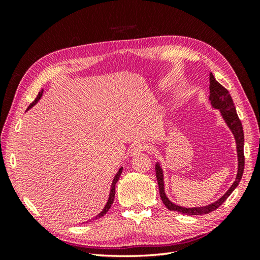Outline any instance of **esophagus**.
Segmentation results:
<instances>
[{
  "label": "esophagus",
  "mask_w": 260,
  "mask_h": 260,
  "mask_svg": "<svg viewBox=\"0 0 260 260\" xmlns=\"http://www.w3.org/2000/svg\"><path fill=\"white\" fill-rule=\"evenodd\" d=\"M145 150H146L145 144H143V143H134V144H132V146L129 148V154H131V156H134Z\"/></svg>",
  "instance_id": "1"
}]
</instances>
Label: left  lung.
I'll return each mask as SVG.
<instances>
[{"label":"left lung","mask_w":260,"mask_h":260,"mask_svg":"<svg viewBox=\"0 0 260 260\" xmlns=\"http://www.w3.org/2000/svg\"><path fill=\"white\" fill-rule=\"evenodd\" d=\"M210 96L209 101L211 103V106L215 109H219L220 114H221L222 118L224 119L225 124L233 132L235 136L236 145H237V155H238V172H237L236 180L229 187V190L224 193V194L218 199L217 201L213 203H210L208 206L203 207H194V208H185L182 206H178V204L173 203L172 201L169 200V198L165 194L164 191V175H163V170L161 168V164L158 162L155 164V172H156V180L159 189V197H161L163 203L165 204L171 211H176L183 214H189V215H198V214H207L214 211L215 209H218L221 204L227 200V198L233 193V191L238 186L239 182L242 178V173H244V168H245V155H244V143H245V136H244V129H242L241 121L237 115L235 104L233 102V98H231L229 91L225 89V88L220 85L219 82L215 80L214 76L210 74Z\"/></svg>","instance_id":"left-lung-1"}]
</instances>
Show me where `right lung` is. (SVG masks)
I'll return each instance as SVG.
<instances>
[{
    "label": "right lung",
    "mask_w": 260,
    "mask_h": 260,
    "mask_svg": "<svg viewBox=\"0 0 260 260\" xmlns=\"http://www.w3.org/2000/svg\"><path fill=\"white\" fill-rule=\"evenodd\" d=\"M42 93H43V89L38 93V96H37V98L35 99V101H33V103L30 105L29 107H27V109L26 110H29L31 107H33L35 106V105L39 102V99L41 98V96H42ZM121 172H123V168H120L119 170H118V172L116 173V175H115V178H114V180H113V183H112V187H110V192H109V198H108V201H107V203H106V206H105V208L103 209V211L99 213V214H97L95 218L93 219H98V218H102L104 214H106L107 213V211L108 210L110 209V207H112V204H113V202H114V199H115V185H116V183H117V181H118V179H119V176H120V174H121Z\"/></svg>",
    "instance_id": "1"
}]
</instances>
